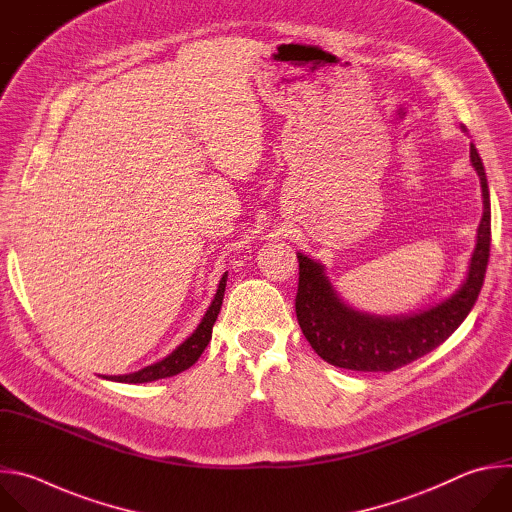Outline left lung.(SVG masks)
<instances>
[{
	"instance_id": "8db88e82",
	"label": "left lung",
	"mask_w": 512,
	"mask_h": 512,
	"mask_svg": "<svg viewBox=\"0 0 512 512\" xmlns=\"http://www.w3.org/2000/svg\"><path fill=\"white\" fill-rule=\"evenodd\" d=\"M470 161L480 177L484 206L476 246L466 280L450 298L432 309L399 317L359 313L339 298L323 264L300 252L296 254V319L321 359L351 371H393L428 355L462 325L480 294L490 256V193L474 145H470Z\"/></svg>"
}]
</instances>
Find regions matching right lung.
Instances as JSON below:
<instances>
[{
	"mask_svg": "<svg viewBox=\"0 0 512 512\" xmlns=\"http://www.w3.org/2000/svg\"><path fill=\"white\" fill-rule=\"evenodd\" d=\"M226 280H228V272H224V276L218 284L216 296L210 304V309L206 311V315H203L197 329L175 351H171L165 359H161V361H157L149 367H143L141 371H135V373H129V375H111L107 379L121 381V383H149V381L173 377V375L189 369L199 359V355L203 353V349L208 347V343L212 339V329H214V323H216V319L220 315V309H222Z\"/></svg>",
	"mask_w": 512,
	"mask_h": 512,
	"instance_id": "obj_1",
	"label": "right lung"
}]
</instances>
